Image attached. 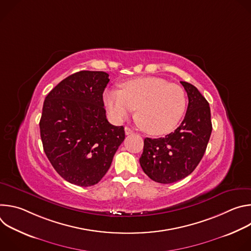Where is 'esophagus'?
<instances>
[{"mask_svg": "<svg viewBox=\"0 0 251 251\" xmlns=\"http://www.w3.org/2000/svg\"><path fill=\"white\" fill-rule=\"evenodd\" d=\"M125 134L126 135H131V134H134V131L129 127H125Z\"/></svg>", "mask_w": 251, "mask_h": 251, "instance_id": "34e87169", "label": "esophagus"}]
</instances>
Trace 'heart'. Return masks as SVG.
<instances>
[{"label":"heart","mask_w":251,"mask_h":251,"mask_svg":"<svg viewBox=\"0 0 251 251\" xmlns=\"http://www.w3.org/2000/svg\"><path fill=\"white\" fill-rule=\"evenodd\" d=\"M103 101L111 119L121 122L137 108L140 126L151 135L171 132L182 119L186 94L176 83L156 76L138 77L121 84V91L106 89Z\"/></svg>","instance_id":"heart-1"}]
</instances>
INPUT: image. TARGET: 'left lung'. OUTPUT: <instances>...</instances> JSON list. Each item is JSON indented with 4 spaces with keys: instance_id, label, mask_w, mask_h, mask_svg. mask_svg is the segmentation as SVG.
Segmentation results:
<instances>
[{
    "instance_id": "obj_1",
    "label": "left lung",
    "mask_w": 251,
    "mask_h": 251,
    "mask_svg": "<svg viewBox=\"0 0 251 251\" xmlns=\"http://www.w3.org/2000/svg\"><path fill=\"white\" fill-rule=\"evenodd\" d=\"M189 98L186 116L174 132L144 140L140 165L151 180L171 184L182 180L201 162L211 134L210 108L193 84L181 81Z\"/></svg>"
}]
</instances>
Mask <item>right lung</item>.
I'll return each mask as SVG.
<instances>
[{"label":"right lung","mask_w":251,"mask_h":251,"mask_svg":"<svg viewBox=\"0 0 251 251\" xmlns=\"http://www.w3.org/2000/svg\"><path fill=\"white\" fill-rule=\"evenodd\" d=\"M108 77L104 71H79L60 81L44 102L40 121L44 151L70 184H97L125 139L124 127L106 119L103 91Z\"/></svg>","instance_id":"right-lung-1"}]
</instances>
